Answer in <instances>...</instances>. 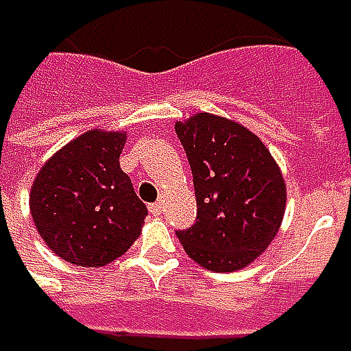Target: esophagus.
<instances>
[{
    "label": "esophagus",
    "mask_w": 351,
    "mask_h": 351,
    "mask_svg": "<svg viewBox=\"0 0 351 351\" xmlns=\"http://www.w3.org/2000/svg\"><path fill=\"white\" fill-rule=\"evenodd\" d=\"M162 209H164V203L162 202H156L149 205V213H152V215H160V213H162Z\"/></svg>",
    "instance_id": "34e87169"
}]
</instances>
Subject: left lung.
Instances as JSON below:
<instances>
[{
  "label": "left lung",
  "mask_w": 351,
  "mask_h": 351,
  "mask_svg": "<svg viewBox=\"0 0 351 351\" xmlns=\"http://www.w3.org/2000/svg\"><path fill=\"white\" fill-rule=\"evenodd\" d=\"M193 173L197 219L178 231L203 269L233 272L251 265L278 233L287 185L271 152L245 126L207 112L176 124Z\"/></svg>",
  "instance_id": "1"
}]
</instances>
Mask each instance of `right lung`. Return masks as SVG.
<instances>
[{
	"label": "right lung",
	"mask_w": 351,
	"mask_h": 351,
	"mask_svg": "<svg viewBox=\"0 0 351 351\" xmlns=\"http://www.w3.org/2000/svg\"><path fill=\"white\" fill-rule=\"evenodd\" d=\"M124 132L90 130L41 167L29 193L49 249L79 267H104L132 247L148 215L120 167Z\"/></svg>",
	"instance_id": "add662e5"
}]
</instances>
